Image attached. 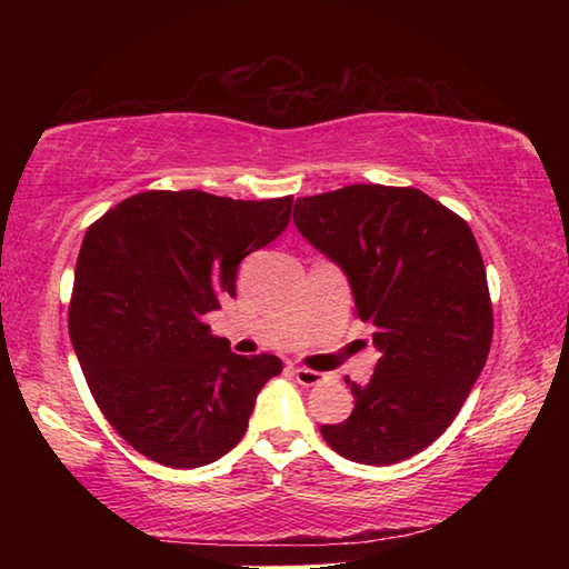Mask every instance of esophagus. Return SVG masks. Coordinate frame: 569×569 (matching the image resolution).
Returning <instances> with one entry per match:
<instances>
[{
	"label": "esophagus",
	"mask_w": 569,
	"mask_h": 569,
	"mask_svg": "<svg viewBox=\"0 0 569 569\" xmlns=\"http://www.w3.org/2000/svg\"><path fill=\"white\" fill-rule=\"evenodd\" d=\"M293 377H296L298 383H301V387H319V383L323 381V373L313 371V369H306V366H296Z\"/></svg>",
	"instance_id": "obj_1"
}]
</instances>
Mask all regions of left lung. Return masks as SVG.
<instances>
[{
    "label": "left lung",
    "instance_id": "obj_1",
    "mask_svg": "<svg viewBox=\"0 0 569 569\" xmlns=\"http://www.w3.org/2000/svg\"><path fill=\"white\" fill-rule=\"evenodd\" d=\"M293 223L349 276L353 313L381 351L369 383L346 379L351 417L323 423L321 437L359 465L419 455L455 421L492 346L475 233L427 192L371 182L298 198Z\"/></svg>",
    "mask_w": 569,
    "mask_h": 569
}]
</instances>
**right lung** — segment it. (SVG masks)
I'll list each match as a JSON object with an SVG mask.
<instances>
[{
  "label": "right lung",
  "mask_w": 569,
  "mask_h": 569,
  "mask_svg": "<svg viewBox=\"0 0 569 569\" xmlns=\"http://www.w3.org/2000/svg\"><path fill=\"white\" fill-rule=\"evenodd\" d=\"M293 198L233 200L146 190L84 233L70 298V339L114 431L172 469L228 455L278 356H238L203 316L236 296L238 263L291 220Z\"/></svg>",
  "instance_id": "right-lung-1"
}]
</instances>
